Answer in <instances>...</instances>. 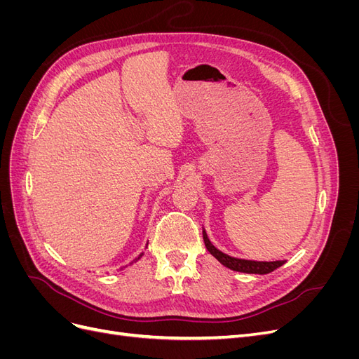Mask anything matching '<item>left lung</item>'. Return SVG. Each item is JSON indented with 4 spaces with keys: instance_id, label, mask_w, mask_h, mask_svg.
Here are the masks:
<instances>
[{
    "instance_id": "left-lung-1",
    "label": "left lung",
    "mask_w": 359,
    "mask_h": 359,
    "mask_svg": "<svg viewBox=\"0 0 359 359\" xmlns=\"http://www.w3.org/2000/svg\"><path fill=\"white\" fill-rule=\"evenodd\" d=\"M203 235V243L208 252L219 260L222 265L226 268H229L232 271H238V273H247V274H268L273 273L274 269L280 268L285 264V260H273V262H259V260H245V259H238L232 257L229 255H226L220 250H217L211 241L208 240V235H206L205 229L202 231Z\"/></svg>"
}]
</instances>
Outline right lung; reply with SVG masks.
Here are the masks:
<instances>
[{
	"label": "right lung",
	"instance_id": "right-lung-1",
	"mask_svg": "<svg viewBox=\"0 0 359 359\" xmlns=\"http://www.w3.org/2000/svg\"><path fill=\"white\" fill-rule=\"evenodd\" d=\"M142 255H144V253H142ZM142 255H139V257H137V259H140V256H142ZM137 259H135V260H133V262H136V260H137ZM133 262H132V264H133Z\"/></svg>",
	"mask_w": 359,
	"mask_h": 359
}]
</instances>
